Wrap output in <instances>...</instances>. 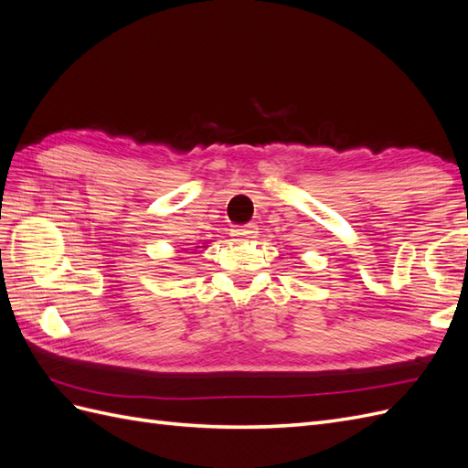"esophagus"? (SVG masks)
Masks as SVG:
<instances>
[{
  "mask_svg": "<svg viewBox=\"0 0 468 468\" xmlns=\"http://www.w3.org/2000/svg\"><path fill=\"white\" fill-rule=\"evenodd\" d=\"M258 234V229L256 224H244V226H236V229H232V234L236 239H239V242H244V239H250Z\"/></svg>",
  "mask_w": 468,
  "mask_h": 468,
  "instance_id": "34e87169",
  "label": "esophagus"
}]
</instances>
